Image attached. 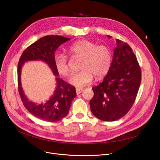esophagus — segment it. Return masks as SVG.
I'll return each instance as SVG.
<instances>
[{
  "label": "esophagus",
  "mask_w": 160,
  "mask_h": 160,
  "mask_svg": "<svg viewBox=\"0 0 160 160\" xmlns=\"http://www.w3.org/2000/svg\"><path fill=\"white\" fill-rule=\"evenodd\" d=\"M82 91H83V89H81V88H77L76 89V93L77 95L80 94Z\"/></svg>",
  "instance_id": "obj_1"
}]
</instances>
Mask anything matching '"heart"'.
Instances as JSON below:
<instances>
[{
	"instance_id": "b5f03b06",
	"label": "heart",
	"mask_w": 160,
	"mask_h": 160,
	"mask_svg": "<svg viewBox=\"0 0 160 160\" xmlns=\"http://www.w3.org/2000/svg\"><path fill=\"white\" fill-rule=\"evenodd\" d=\"M72 57H81L79 71L72 74L69 80L72 85L81 88L89 84L93 79L103 78L109 72L112 63L110 49L105 45H98L88 40L75 42L69 48ZM54 65L58 73L63 77L70 74L68 58L62 53L54 56Z\"/></svg>"
}]
</instances>
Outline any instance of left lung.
Instances as JSON below:
<instances>
[{"instance_id": "left-lung-1", "label": "left lung", "mask_w": 160, "mask_h": 160, "mask_svg": "<svg viewBox=\"0 0 160 160\" xmlns=\"http://www.w3.org/2000/svg\"><path fill=\"white\" fill-rule=\"evenodd\" d=\"M111 38V36H108ZM111 68L102 83L93 87L92 113L105 122L123 117L132 108L141 83L142 71L128 43L117 39Z\"/></svg>"}]
</instances>
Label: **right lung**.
Instances as JSON below:
<instances>
[{
    "mask_svg": "<svg viewBox=\"0 0 160 160\" xmlns=\"http://www.w3.org/2000/svg\"><path fill=\"white\" fill-rule=\"evenodd\" d=\"M71 39L59 35L45 36L23 51L18 63V88L22 102L26 109L35 117L49 122H58L68 114L72 101L77 93L75 88L56 77L57 86L54 93L45 103L37 104L29 101L24 93L21 87V68L25 62L28 61H42L49 66L55 76L59 75L54 65L55 52L62 43Z\"/></svg>",
    "mask_w": 160,
    "mask_h": 160,
    "instance_id": "obj_1",
    "label": "right lung"
}]
</instances>
